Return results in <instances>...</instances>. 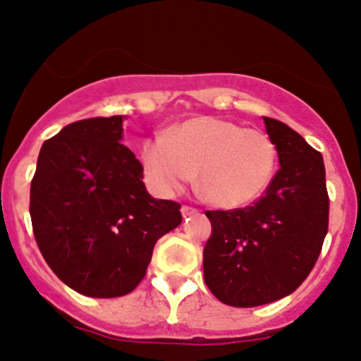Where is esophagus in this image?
Listing matches in <instances>:
<instances>
[{
    "label": "esophagus",
    "instance_id": "esophagus-1",
    "mask_svg": "<svg viewBox=\"0 0 361 361\" xmlns=\"http://www.w3.org/2000/svg\"><path fill=\"white\" fill-rule=\"evenodd\" d=\"M181 214H183V217H190V215L200 214V210L194 207H187V204H183V207H181Z\"/></svg>",
    "mask_w": 361,
    "mask_h": 361
}]
</instances>
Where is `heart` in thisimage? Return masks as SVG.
<instances>
[{
	"label": "heart",
	"mask_w": 361,
	"mask_h": 361,
	"mask_svg": "<svg viewBox=\"0 0 361 361\" xmlns=\"http://www.w3.org/2000/svg\"><path fill=\"white\" fill-rule=\"evenodd\" d=\"M142 169L158 194H173L194 178L210 204L247 207L264 196L278 164L267 133L217 116H196L142 146Z\"/></svg>",
	"instance_id": "heart-1"
}]
</instances>
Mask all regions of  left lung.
<instances>
[{
    "label": "left lung",
    "instance_id": "1",
    "mask_svg": "<svg viewBox=\"0 0 361 361\" xmlns=\"http://www.w3.org/2000/svg\"><path fill=\"white\" fill-rule=\"evenodd\" d=\"M279 169L247 208L212 210L204 283L224 305H267L292 294L312 272L328 233L324 160L298 131L264 117Z\"/></svg>",
    "mask_w": 361,
    "mask_h": 361
}]
</instances>
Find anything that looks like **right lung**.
I'll list each match as a JSON object with an SVG mask.
<instances>
[{"label": "right lung", "instance_id": "right-lung-1", "mask_svg": "<svg viewBox=\"0 0 361 361\" xmlns=\"http://www.w3.org/2000/svg\"><path fill=\"white\" fill-rule=\"evenodd\" d=\"M123 116L67 124L42 144L30 188L37 245L67 287L119 298L146 276L160 237L180 226V203L154 200L123 139Z\"/></svg>", "mask_w": 361, "mask_h": 361}]
</instances>
